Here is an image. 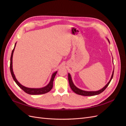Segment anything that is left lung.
Wrapping results in <instances>:
<instances>
[{"mask_svg":"<svg viewBox=\"0 0 126 126\" xmlns=\"http://www.w3.org/2000/svg\"><path fill=\"white\" fill-rule=\"evenodd\" d=\"M109 43H110L109 40L108 39ZM113 72H114V69L113 71L112 72V76L111 77V78H110L109 81L107 83V85L104 87L102 88L99 90H98V91H84V90H82L80 89L79 88H78L77 87H76L75 85L74 84L73 82L72 81V79L71 77V76L70 75V74H68V80H69V85L70 87L71 88V89H72V90L74 91V92L76 94H78L79 95H81V96H95V95H97L101 94V93H102L103 91H104L106 89V88L109 85V84L110 83V81H111V79L113 77Z\"/></svg>","mask_w":126,"mask_h":126,"instance_id":"obj_1","label":"left lung"}]
</instances>
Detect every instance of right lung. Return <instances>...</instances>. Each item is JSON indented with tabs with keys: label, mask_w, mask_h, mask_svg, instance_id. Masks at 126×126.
Segmentation results:
<instances>
[{
	"label": "right lung",
	"mask_w": 126,
	"mask_h": 126,
	"mask_svg": "<svg viewBox=\"0 0 126 126\" xmlns=\"http://www.w3.org/2000/svg\"><path fill=\"white\" fill-rule=\"evenodd\" d=\"M16 43L15 44L14 48L13 49L12 52H11V57H10V72H11V76H12V77H13V78L15 82H16L17 83V85L22 90H23L25 93H26L28 94H46L47 93H48L49 91H50L51 90V89L52 88L53 82H54V78L55 77V76L57 74V71L55 72L52 75L50 81V82H49L48 84L46 86H45L43 88H30L26 87L24 86H22V85H21L20 83L17 81V80L16 79V77H15V76L14 74V71L13 70V53H14V51L15 50V46H16Z\"/></svg>",
	"instance_id": "right-lung-1"
}]
</instances>
